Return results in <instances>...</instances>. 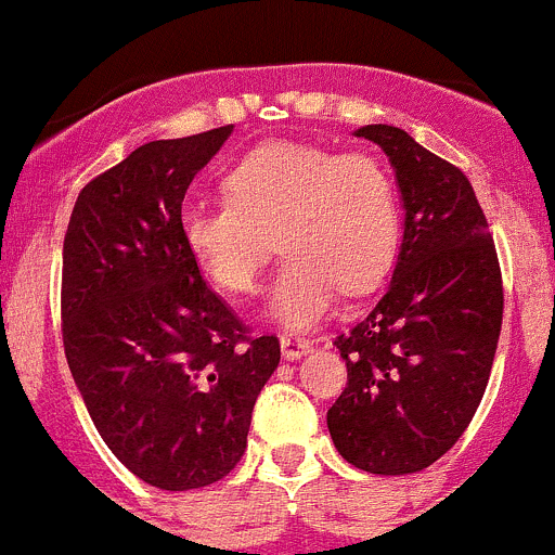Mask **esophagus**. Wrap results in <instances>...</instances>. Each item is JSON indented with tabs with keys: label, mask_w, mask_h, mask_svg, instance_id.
<instances>
[{
	"label": "esophagus",
	"mask_w": 555,
	"mask_h": 555,
	"mask_svg": "<svg viewBox=\"0 0 555 555\" xmlns=\"http://www.w3.org/2000/svg\"><path fill=\"white\" fill-rule=\"evenodd\" d=\"M281 348H283V357H286V360H299V357H305V353L313 348V343L305 340V337H299V335H283Z\"/></svg>",
	"instance_id": "obj_1"
}]
</instances>
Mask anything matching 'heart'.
Masks as SVG:
<instances>
[{"mask_svg": "<svg viewBox=\"0 0 555 555\" xmlns=\"http://www.w3.org/2000/svg\"><path fill=\"white\" fill-rule=\"evenodd\" d=\"M229 198H188L184 250L225 294L258 292L274 236L286 250L272 313L294 330L315 324L337 288L365 294L400 247L398 188L382 160L302 141L256 146L225 173Z\"/></svg>", "mask_w": 555, "mask_h": 555, "instance_id": "heart-1", "label": "heart"}]
</instances>
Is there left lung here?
<instances>
[{
    "label": "left lung",
    "instance_id": "8db88e82",
    "mask_svg": "<svg viewBox=\"0 0 555 555\" xmlns=\"http://www.w3.org/2000/svg\"><path fill=\"white\" fill-rule=\"evenodd\" d=\"M387 152L405 207L395 274L365 321L335 337L348 382L326 411L351 466L414 474L466 433L499 346L504 286L488 220L457 166L392 125L357 130Z\"/></svg>",
    "mask_w": 555,
    "mask_h": 555
}]
</instances>
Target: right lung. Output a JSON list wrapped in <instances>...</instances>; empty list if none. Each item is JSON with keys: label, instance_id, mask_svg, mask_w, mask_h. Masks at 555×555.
<instances>
[{"label": "right lung", "instance_id": "right-lung-1", "mask_svg": "<svg viewBox=\"0 0 555 555\" xmlns=\"http://www.w3.org/2000/svg\"><path fill=\"white\" fill-rule=\"evenodd\" d=\"M225 128L150 141L83 184L62 247V340L94 427L139 479L193 490L247 447L281 340L256 337L179 236L190 182Z\"/></svg>", "mask_w": 555, "mask_h": 555}]
</instances>
